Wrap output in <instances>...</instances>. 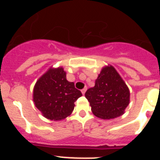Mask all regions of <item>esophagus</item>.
<instances>
[{"mask_svg": "<svg viewBox=\"0 0 160 160\" xmlns=\"http://www.w3.org/2000/svg\"><path fill=\"white\" fill-rule=\"evenodd\" d=\"M87 90V87H85V88H83L82 90V93L83 95H84V94H85V93H86Z\"/></svg>", "mask_w": 160, "mask_h": 160, "instance_id": "34e87169", "label": "esophagus"}]
</instances>
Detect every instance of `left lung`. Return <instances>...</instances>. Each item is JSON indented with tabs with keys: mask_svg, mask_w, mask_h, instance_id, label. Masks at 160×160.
<instances>
[{
	"mask_svg": "<svg viewBox=\"0 0 160 160\" xmlns=\"http://www.w3.org/2000/svg\"><path fill=\"white\" fill-rule=\"evenodd\" d=\"M85 96L93 114L105 120L122 115L130 103L129 88L111 65L102 67L94 87L88 89Z\"/></svg>",
	"mask_w": 160,
	"mask_h": 160,
	"instance_id": "8db88e82",
	"label": "left lung"
}]
</instances>
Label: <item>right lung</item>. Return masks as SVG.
<instances>
[{"mask_svg": "<svg viewBox=\"0 0 160 160\" xmlns=\"http://www.w3.org/2000/svg\"><path fill=\"white\" fill-rule=\"evenodd\" d=\"M82 95L74 83L67 81L62 66H51L35 83L32 100L45 118L58 121L71 114L74 102Z\"/></svg>", "mask_w": 160, "mask_h": 160, "instance_id": "add662e5", "label": "right lung"}]
</instances>
